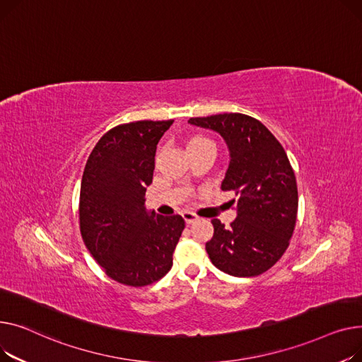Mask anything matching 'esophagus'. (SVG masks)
I'll return each mask as SVG.
<instances>
[{
  "instance_id": "obj_1",
  "label": "esophagus",
  "mask_w": 362,
  "mask_h": 362,
  "mask_svg": "<svg viewBox=\"0 0 362 362\" xmlns=\"http://www.w3.org/2000/svg\"><path fill=\"white\" fill-rule=\"evenodd\" d=\"M182 218H184V221H185L187 225L194 223V222L199 219L194 214H191V211H182Z\"/></svg>"
}]
</instances>
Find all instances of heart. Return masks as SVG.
Here are the masks:
<instances>
[{
  "label": "heart",
  "instance_id": "1",
  "mask_svg": "<svg viewBox=\"0 0 362 362\" xmlns=\"http://www.w3.org/2000/svg\"><path fill=\"white\" fill-rule=\"evenodd\" d=\"M200 140H206V139H200V137H199V139H194V140H191L189 143H193V141H200Z\"/></svg>",
  "mask_w": 362,
  "mask_h": 362
}]
</instances>
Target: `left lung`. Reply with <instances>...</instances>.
<instances>
[{
  "instance_id": "left-lung-1",
  "label": "left lung",
  "mask_w": 362,
  "mask_h": 362,
  "mask_svg": "<svg viewBox=\"0 0 362 362\" xmlns=\"http://www.w3.org/2000/svg\"><path fill=\"white\" fill-rule=\"evenodd\" d=\"M188 122L225 140L229 163L221 188L237 196V218L230 226L211 219L215 230L206 243L209 257L230 276H259L284 256L295 228L298 189L289 159L282 144L252 117L230 112Z\"/></svg>"
}]
</instances>
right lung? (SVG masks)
<instances>
[{
    "label": "right lung",
    "mask_w": 362,
    "mask_h": 362,
    "mask_svg": "<svg viewBox=\"0 0 362 362\" xmlns=\"http://www.w3.org/2000/svg\"><path fill=\"white\" fill-rule=\"evenodd\" d=\"M136 121L114 127L93 147L80 187V232L84 244L114 281L151 285L171 270L173 254L185 226L180 215L146 209L156 146L173 125Z\"/></svg>",
    "instance_id": "add662e5"
}]
</instances>
